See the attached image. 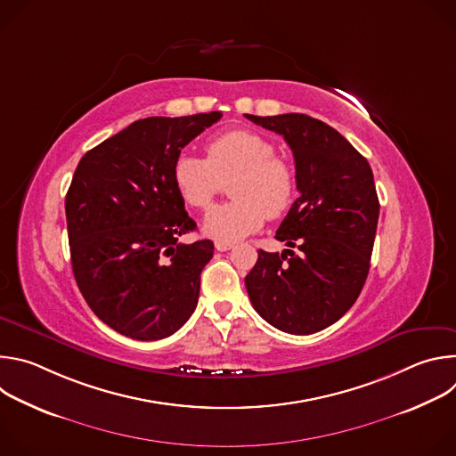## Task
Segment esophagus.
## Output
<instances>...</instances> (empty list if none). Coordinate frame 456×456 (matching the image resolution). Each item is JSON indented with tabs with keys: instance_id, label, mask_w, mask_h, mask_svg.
<instances>
[{
	"instance_id": "1",
	"label": "esophagus",
	"mask_w": 456,
	"mask_h": 456,
	"mask_svg": "<svg viewBox=\"0 0 456 456\" xmlns=\"http://www.w3.org/2000/svg\"><path fill=\"white\" fill-rule=\"evenodd\" d=\"M215 248H216V250H220V252H225V250H231V248H232V243L216 241V243H215Z\"/></svg>"
}]
</instances>
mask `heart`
Listing matches in <instances>:
<instances>
[{"label": "heart", "mask_w": 456, "mask_h": 456, "mask_svg": "<svg viewBox=\"0 0 456 456\" xmlns=\"http://www.w3.org/2000/svg\"><path fill=\"white\" fill-rule=\"evenodd\" d=\"M208 160L182 153L173 164V182L182 200L206 209L229 182L231 202L213 208L204 218V232L218 241H236L264 225L265 216L281 218L294 204L297 178L292 164L276 155L265 135L232 129L209 141Z\"/></svg>", "instance_id": "obj_1"}]
</instances>
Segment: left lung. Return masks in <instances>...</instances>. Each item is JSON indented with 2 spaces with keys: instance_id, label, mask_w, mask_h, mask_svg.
<instances>
[{
  "instance_id": "1",
  "label": "left lung",
  "mask_w": 456,
  "mask_h": 456,
  "mask_svg": "<svg viewBox=\"0 0 456 456\" xmlns=\"http://www.w3.org/2000/svg\"><path fill=\"white\" fill-rule=\"evenodd\" d=\"M245 117L287 141L299 191L276 232L298 252L259 248L245 287L254 310L273 327L308 336L341 319L364 287L379 222L373 173L339 132L317 118Z\"/></svg>"
}]
</instances>
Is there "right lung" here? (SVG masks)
<instances>
[{
	"instance_id": "right-lung-1",
	"label": "right lung",
	"mask_w": 456,
	"mask_h": 456,
	"mask_svg": "<svg viewBox=\"0 0 456 456\" xmlns=\"http://www.w3.org/2000/svg\"><path fill=\"white\" fill-rule=\"evenodd\" d=\"M220 111L148 117L90 150L64 200L72 271L94 314L137 341L175 334L197 308L211 240L197 229L173 182L182 148Z\"/></svg>"
}]
</instances>
